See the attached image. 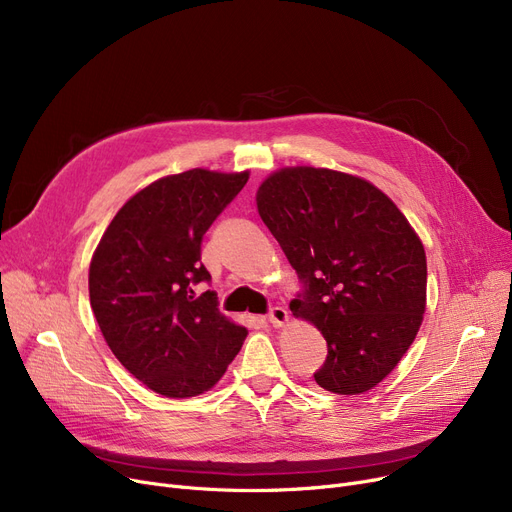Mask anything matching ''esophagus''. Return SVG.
I'll use <instances>...</instances> for the list:
<instances>
[{"label": "esophagus", "mask_w": 512, "mask_h": 512, "mask_svg": "<svg viewBox=\"0 0 512 512\" xmlns=\"http://www.w3.org/2000/svg\"><path fill=\"white\" fill-rule=\"evenodd\" d=\"M267 319H270V324H272L274 328H284V326L288 324L290 315H288V311H286L284 307H274V309L270 311V315H267Z\"/></svg>", "instance_id": "esophagus-1"}]
</instances>
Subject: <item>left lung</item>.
Segmentation results:
<instances>
[{
	"mask_svg": "<svg viewBox=\"0 0 512 512\" xmlns=\"http://www.w3.org/2000/svg\"><path fill=\"white\" fill-rule=\"evenodd\" d=\"M255 201L305 282L292 315L328 342L317 386L348 396L378 386L409 351L427 303L425 249L405 213L369 180L313 166L276 170Z\"/></svg>",
	"mask_w": 512,
	"mask_h": 512,
	"instance_id": "8db88e82",
	"label": "left lung"
}]
</instances>
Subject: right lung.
I'll list each match as a JSON object with an SVG mask.
<instances>
[{
	"mask_svg": "<svg viewBox=\"0 0 512 512\" xmlns=\"http://www.w3.org/2000/svg\"><path fill=\"white\" fill-rule=\"evenodd\" d=\"M249 172L170 174L134 193L105 228L89 267V297L116 359L149 390L191 398L211 390L247 338L218 311L201 240Z\"/></svg>",
	"mask_w": 512,
	"mask_h": 512,
	"instance_id": "right-lung-1",
	"label": "right lung"
}]
</instances>
